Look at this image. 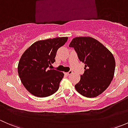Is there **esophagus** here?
<instances>
[{
  "instance_id": "1",
  "label": "esophagus",
  "mask_w": 128,
  "mask_h": 128,
  "mask_svg": "<svg viewBox=\"0 0 128 128\" xmlns=\"http://www.w3.org/2000/svg\"><path fill=\"white\" fill-rule=\"evenodd\" d=\"M72 73V70H70V71H69L68 72H66L65 74H66V75H67V76H69V75L71 74Z\"/></svg>"
}]
</instances>
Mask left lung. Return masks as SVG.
Wrapping results in <instances>:
<instances>
[{
	"instance_id": "1",
	"label": "left lung",
	"mask_w": 128,
	"mask_h": 128,
	"mask_svg": "<svg viewBox=\"0 0 128 128\" xmlns=\"http://www.w3.org/2000/svg\"><path fill=\"white\" fill-rule=\"evenodd\" d=\"M69 47L74 48L79 60L85 64V72L75 86L83 96L94 98L108 87L113 80L115 60L113 54L101 42L90 36L73 38Z\"/></svg>"
}]
</instances>
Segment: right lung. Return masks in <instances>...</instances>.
<instances>
[{"mask_svg":"<svg viewBox=\"0 0 128 128\" xmlns=\"http://www.w3.org/2000/svg\"><path fill=\"white\" fill-rule=\"evenodd\" d=\"M68 37L40 40L24 52L18 64L21 82L30 94L38 97H46L58 90L64 73L49 69L55 61L58 49L68 41Z\"/></svg>","mask_w":128,"mask_h":128,"instance_id":"1","label":"right lung"}]
</instances>
